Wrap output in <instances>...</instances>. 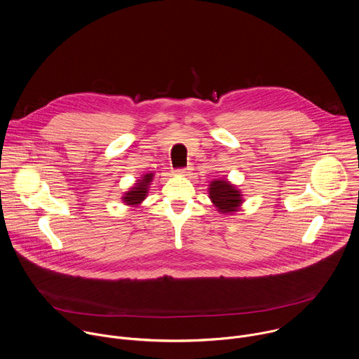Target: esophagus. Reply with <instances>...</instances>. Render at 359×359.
Here are the masks:
<instances>
[{
    "instance_id": "1",
    "label": "esophagus",
    "mask_w": 359,
    "mask_h": 359,
    "mask_svg": "<svg viewBox=\"0 0 359 359\" xmlns=\"http://www.w3.org/2000/svg\"><path fill=\"white\" fill-rule=\"evenodd\" d=\"M175 173H176L177 176H190V173H191V166H187V168H184V169H177V170H175Z\"/></svg>"
}]
</instances>
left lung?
<instances>
[{"mask_svg":"<svg viewBox=\"0 0 359 359\" xmlns=\"http://www.w3.org/2000/svg\"><path fill=\"white\" fill-rule=\"evenodd\" d=\"M208 197L217 211L224 215H232L241 210L244 203L243 191L226 177L214 179L208 184Z\"/></svg>","mask_w":359,"mask_h":359,"instance_id":"left-lung-1","label":"left lung"}]
</instances>
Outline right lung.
I'll return each mask as SVG.
<instances>
[{
	"instance_id": "right-lung-1",
	"label": "right lung",
	"mask_w": 359,
	"mask_h": 359,
	"mask_svg": "<svg viewBox=\"0 0 359 359\" xmlns=\"http://www.w3.org/2000/svg\"><path fill=\"white\" fill-rule=\"evenodd\" d=\"M154 173H147V175H142L137 183H134L133 187L128 189V191L124 193V196L121 197L123 203L126 205H130V207H138L148 196V191H149V186L154 180Z\"/></svg>"
}]
</instances>
